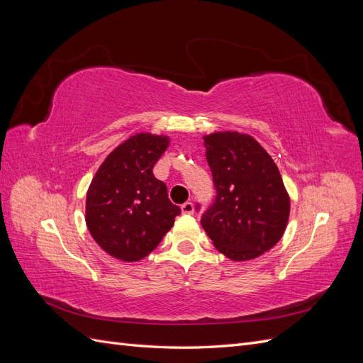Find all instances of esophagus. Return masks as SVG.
<instances>
[{
    "label": "esophagus",
    "instance_id": "1",
    "mask_svg": "<svg viewBox=\"0 0 363 363\" xmlns=\"http://www.w3.org/2000/svg\"><path fill=\"white\" fill-rule=\"evenodd\" d=\"M182 213L183 215H192L194 213V204L191 201L182 204Z\"/></svg>",
    "mask_w": 363,
    "mask_h": 363
}]
</instances>
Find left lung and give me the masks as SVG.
<instances>
[{
  "mask_svg": "<svg viewBox=\"0 0 363 363\" xmlns=\"http://www.w3.org/2000/svg\"><path fill=\"white\" fill-rule=\"evenodd\" d=\"M203 140L216 199L201 225L225 257L256 259L279 242L289 221L291 199L277 164L247 133L215 131Z\"/></svg>",
  "mask_w": 363,
  "mask_h": 363,
  "instance_id": "obj_1",
  "label": "left lung"
}]
</instances>
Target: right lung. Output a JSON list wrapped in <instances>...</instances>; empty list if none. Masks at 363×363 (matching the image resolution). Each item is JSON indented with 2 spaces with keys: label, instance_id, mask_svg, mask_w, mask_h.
Returning a JSON list of instances; mask_svg holds the SVG:
<instances>
[{
  "label": "right lung",
  "instance_id": "1",
  "mask_svg": "<svg viewBox=\"0 0 363 363\" xmlns=\"http://www.w3.org/2000/svg\"><path fill=\"white\" fill-rule=\"evenodd\" d=\"M169 147L164 135L136 133L119 144L95 172L86 194V225L95 242L121 262H138L174 225L180 207L152 174Z\"/></svg>",
  "mask_w": 363,
  "mask_h": 363
}]
</instances>
